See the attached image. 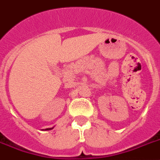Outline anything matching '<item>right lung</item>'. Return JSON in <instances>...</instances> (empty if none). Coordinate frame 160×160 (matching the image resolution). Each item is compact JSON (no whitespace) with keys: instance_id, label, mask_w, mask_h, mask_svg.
Listing matches in <instances>:
<instances>
[{"instance_id":"right-lung-1","label":"right lung","mask_w":160,"mask_h":160,"mask_svg":"<svg viewBox=\"0 0 160 160\" xmlns=\"http://www.w3.org/2000/svg\"><path fill=\"white\" fill-rule=\"evenodd\" d=\"M53 128H46V129H45V130L48 131V130H51V129H53Z\"/></svg>"}]
</instances>
